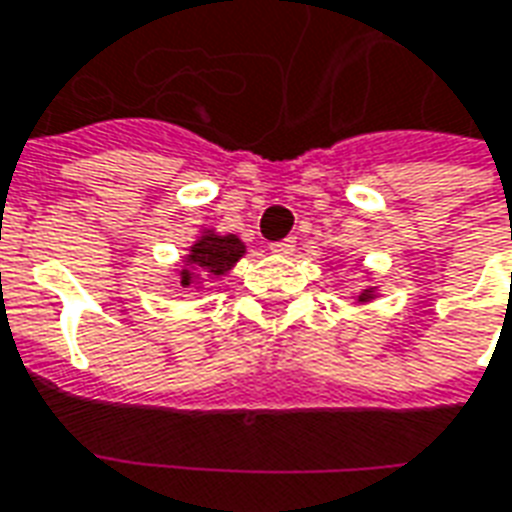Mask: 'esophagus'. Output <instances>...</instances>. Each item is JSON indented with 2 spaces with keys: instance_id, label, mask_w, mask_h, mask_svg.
<instances>
[{
  "instance_id": "1",
  "label": "esophagus",
  "mask_w": 512,
  "mask_h": 512,
  "mask_svg": "<svg viewBox=\"0 0 512 512\" xmlns=\"http://www.w3.org/2000/svg\"><path fill=\"white\" fill-rule=\"evenodd\" d=\"M293 249H295V238H285V241H276V244H271V252L279 257L293 255Z\"/></svg>"
}]
</instances>
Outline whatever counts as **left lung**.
I'll use <instances>...</instances> for the list:
<instances>
[{
  "mask_svg": "<svg viewBox=\"0 0 512 512\" xmlns=\"http://www.w3.org/2000/svg\"><path fill=\"white\" fill-rule=\"evenodd\" d=\"M369 276H372V271H366V279H369ZM377 295H380L377 293V287L366 285L352 295V301H355V306H366V304H372V301H377Z\"/></svg>",
  "mask_w": 512,
  "mask_h": 512,
  "instance_id": "1",
  "label": "left lung"
}]
</instances>
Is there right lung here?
Listing matches in <instances>:
<instances>
[{
	"mask_svg": "<svg viewBox=\"0 0 512 512\" xmlns=\"http://www.w3.org/2000/svg\"><path fill=\"white\" fill-rule=\"evenodd\" d=\"M244 255L246 244L236 233H217L214 227H203L198 238L189 244L187 255L181 257V287H200L208 279H222Z\"/></svg>",
	"mask_w": 512,
	"mask_h": 512,
	"instance_id": "right-lung-1",
	"label": "right lung"
}]
</instances>
